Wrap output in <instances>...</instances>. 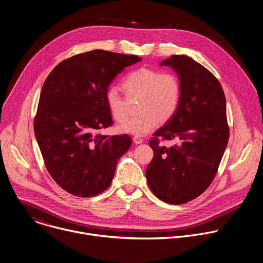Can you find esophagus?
I'll use <instances>...</instances> for the list:
<instances>
[{"mask_svg": "<svg viewBox=\"0 0 263 263\" xmlns=\"http://www.w3.org/2000/svg\"><path fill=\"white\" fill-rule=\"evenodd\" d=\"M133 141H134V143H136V144H139V143H141L142 141H143V139L141 138V137H139V136H134L133 137Z\"/></svg>", "mask_w": 263, "mask_h": 263, "instance_id": "34e87169", "label": "esophagus"}]
</instances>
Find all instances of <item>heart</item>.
Instances as JSON below:
<instances>
[{
  "instance_id": "1",
  "label": "heart",
  "mask_w": 263,
  "mask_h": 263,
  "mask_svg": "<svg viewBox=\"0 0 263 263\" xmlns=\"http://www.w3.org/2000/svg\"><path fill=\"white\" fill-rule=\"evenodd\" d=\"M122 87L127 97H139V114L120 126L123 133L145 135L159 123L167 122L180 106L182 87L177 74L160 71L152 67L133 69L123 79ZM105 100L110 114L117 122L123 123L128 118L125 99L117 88H108Z\"/></svg>"
}]
</instances>
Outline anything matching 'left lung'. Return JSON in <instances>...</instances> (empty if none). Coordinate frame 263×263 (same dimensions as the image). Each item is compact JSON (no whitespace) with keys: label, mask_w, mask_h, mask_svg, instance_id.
Here are the masks:
<instances>
[{"label":"left lung","mask_w":263,"mask_h":263,"mask_svg":"<svg viewBox=\"0 0 263 263\" xmlns=\"http://www.w3.org/2000/svg\"><path fill=\"white\" fill-rule=\"evenodd\" d=\"M178 74L182 98L176 115L148 141L154 157L146 167L149 190L168 204H184L211 184L229 140L226 98L214 74L189 56L172 55L160 62ZM158 137L178 139L167 148Z\"/></svg>","instance_id":"8db88e82"}]
</instances>
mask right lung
<instances>
[{
    "instance_id": "right-lung-1",
    "label": "right lung",
    "mask_w": 263,
    "mask_h": 263,
    "mask_svg": "<svg viewBox=\"0 0 263 263\" xmlns=\"http://www.w3.org/2000/svg\"><path fill=\"white\" fill-rule=\"evenodd\" d=\"M141 60L95 50L60 62L42 88L34 133L46 167L70 195L87 198L107 190L131 137L102 135L112 125L105 93L125 67Z\"/></svg>"
}]
</instances>
